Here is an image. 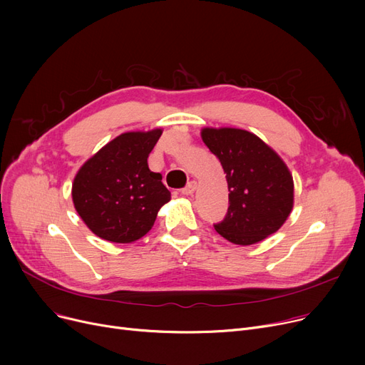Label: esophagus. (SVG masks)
Returning a JSON list of instances; mask_svg holds the SVG:
<instances>
[{"label": "esophagus", "mask_w": 365, "mask_h": 365, "mask_svg": "<svg viewBox=\"0 0 365 365\" xmlns=\"http://www.w3.org/2000/svg\"><path fill=\"white\" fill-rule=\"evenodd\" d=\"M195 189H197V182H195V180H190V182L180 190V192H182L183 195H192V194L195 192Z\"/></svg>", "instance_id": "esophagus-1"}]
</instances>
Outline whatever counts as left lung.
Returning a JSON list of instances; mask_svg holds the SVG:
<instances>
[{
  "instance_id": "obj_1",
  "label": "left lung",
  "mask_w": 365,
  "mask_h": 365,
  "mask_svg": "<svg viewBox=\"0 0 365 365\" xmlns=\"http://www.w3.org/2000/svg\"><path fill=\"white\" fill-rule=\"evenodd\" d=\"M201 138L219 158L229 189L227 215L216 231L238 245L275 234L294 204L293 176L282 158L247 130L205 127Z\"/></svg>"
}]
</instances>
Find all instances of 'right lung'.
<instances>
[{
  "label": "right lung",
  "mask_w": 365,
  "mask_h": 365,
  "mask_svg": "<svg viewBox=\"0 0 365 365\" xmlns=\"http://www.w3.org/2000/svg\"><path fill=\"white\" fill-rule=\"evenodd\" d=\"M161 134V128L123 133L76 171L73 207L94 235L128 244L150 231L160 208L171 200L163 176L148 167Z\"/></svg>",
  "instance_id": "obj_1"
}]
</instances>
